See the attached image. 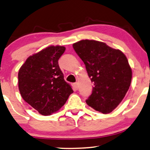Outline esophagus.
<instances>
[{
    "label": "esophagus",
    "instance_id": "esophagus-1",
    "mask_svg": "<svg viewBox=\"0 0 150 150\" xmlns=\"http://www.w3.org/2000/svg\"><path fill=\"white\" fill-rule=\"evenodd\" d=\"M73 86H74V88H75L76 89H78V87H79V86H78L77 83H75L73 84Z\"/></svg>",
    "mask_w": 150,
    "mask_h": 150
}]
</instances>
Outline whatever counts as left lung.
Returning a JSON list of instances; mask_svg holds the SVG:
<instances>
[{
    "label": "left lung",
    "mask_w": 150,
    "mask_h": 150,
    "mask_svg": "<svg viewBox=\"0 0 150 150\" xmlns=\"http://www.w3.org/2000/svg\"><path fill=\"white\" fill-rule=\"evenodd\" d=\"M73 47L93 83L87 104L100 112H111L121 102L131 85L132 71L126 56L118 49L93 40H81Z\"/></svg>",
    "instance_id": "8db88e82"
}]
</instances>
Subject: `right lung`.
I'll list each match as a JSON object with an SVG mask.
<instances>
[{
	"label": "right lung",
	"instance_id": "add662e5",
	"mask_svg": "<svg viewBox=\"0 0 150 150\" xmlns=\"http://www.w3.org/2000/svg\"><path fill=\"white\" fill-rule=\"evenodd\" d=\"M64 51V46L47 47L29 57L18 73L21 97L42 115L59 110L73 92L58 62Z\"/></svg>",
	"mask_w": 150,
	"mask_h": 150
}]
</instances>
